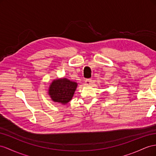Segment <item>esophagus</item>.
I'll list each match as a JSON object with an SVG mask.
<instances>
[{
  "label": "esophagus",
  "instance_id": "1",
  "mask_svg": "<svg viewBox=\"0 0 156 156\" xmlns=\"http://www.w3.org/2000/svg\"><path fill=\"white\" fill-rule=\"evenodd\" d=\"M91 84V79H86L85 80V85L86 86H90Z\"/></svg>",
  "mask_w": 156,
  "mask_h": 156
}]
</instances>
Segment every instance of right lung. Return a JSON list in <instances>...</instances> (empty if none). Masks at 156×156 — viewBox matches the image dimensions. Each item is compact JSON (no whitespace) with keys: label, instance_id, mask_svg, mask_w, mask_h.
<instances>
[{"label":"right lung","instance_id":"obj_1","mask_svg":"<svg viewBox=\"0 0 156 156\" xmlns=\"http://www.w3.org/2000/svg\"><path fill=\"white\" fill-rule=\"evenodd\" d=\"M77 86V82L66 78L55 79L50 83L48 95L53 102L66 105L72 100Z\"/></svg>","mask_w":156,"mask_h":156}]
</instances>
